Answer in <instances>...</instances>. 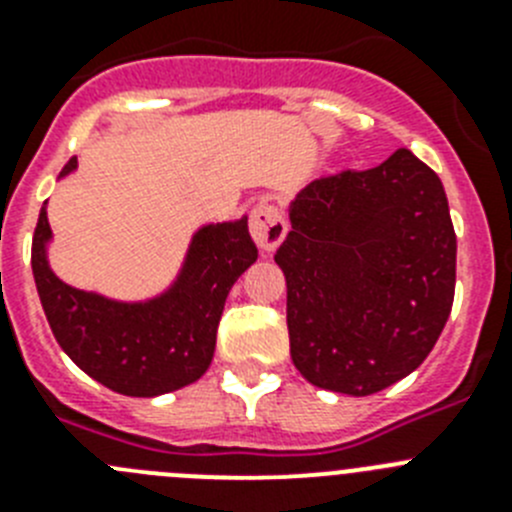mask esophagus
<instances>
[{
    "label": "esophagus",
    "instance_id": "34e87169",
    "mask_svg": "<svg viewBox=\"0 0 512 512\" xmlns=\"http://www.w3.org/2000/svg\"><path fill=\"white\" fill-rule=\"evenodd\" d=\"M248 225H251L253 241H256V246H259L261 251H274V248L284 241V235H287V220H284L282 212L274 205H269V202L253 205Z\"/></svg>",
    "mask_w": 512,
    "mask_h": 512
}]
</instances>
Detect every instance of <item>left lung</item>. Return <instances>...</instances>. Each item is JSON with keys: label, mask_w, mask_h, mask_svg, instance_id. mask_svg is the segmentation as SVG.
Returning a JSON list of instances; mask_svg holds the SVG:
<instances>
[{"label": "left lung", "mask_w": 512, "mask_h": 512, "mask_svg": "<svg viewBox=\"0 0 512 512\" xmlns=\"http://www.w3.org/2000/svg\"><path fill=\"white\" fill-rule=\"evenodd\" d=\"M289 223L274 261L302 377L364 397L415 372L454 305L456 233L436 171L400 148L307 184Z\"/></svg>", "instance_id": "1"}]
</instances>
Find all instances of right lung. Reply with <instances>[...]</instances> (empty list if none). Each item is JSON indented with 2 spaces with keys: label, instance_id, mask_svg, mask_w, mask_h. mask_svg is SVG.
<instances>
[{
  "label": "right lung",
  "instance_id": "obj_1",
  "mask_svg": "<svg viewBox=\"0 0 512 512\" xmlns=\"http://www.w3.org/2000/svg\"><path fill=\"white\" fill-rule=\"evenodd\" d=\"M76 171L69 158L61 176ZM51 223L40 207L33 235V277L58 346L81 372L128 397L182 390L210 369L225 297L259 259L248 217L207 223L192 235L174 282L156 297L122 302L76 289L48 264Z\"/></svg>",
  "mask_w": 512,
  "mask_h": 512
}]
</instances>
